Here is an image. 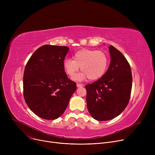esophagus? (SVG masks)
Listing matches in <instances>:
<instances>
[{"label": "esophagus", "mask_w": 155, "mask_h": 155, "mask_svg": "<svg viewBox=\"0 0 155 155\" xmlns=\"http://www.w3.org/2000/svg\"><path fill=\"white\" fill-rule=\"evenodd\" d=\"M77 87H83V86H84V85H83V84H82L77 83Z\"/></svg>", "instance_id": "1"}]
</instances>
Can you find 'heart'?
I'll return each instance as SVG.
<instances>
[{"mask_svg":"<svg viewBox=\"0 0 155 155\" xmlns=\"http://www.w3.org/2000/svg\"><path fill=\"white\" fill-rule=\"evenodd\" d=\"M109 58L107 54L101 50L82 49L73 55V60L65 59L63 68L70 77H73L78 71L80 67L83 72L74 78L82 80L88 78L91 80L101 78L107 70Z\"/></svg>","mask_w":155,"mask_h":155,"instance_id":"heart-1","label":"heart"}]
</instances>
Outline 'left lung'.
Instances as JSON below:
<instances>
[{"instance_id":"1","label":"left lung","mask_w":155,"mask_h":155,"mask_svg":"<svg viewBox=\"0 0 155 155\" xmlns=\"http://www.w3.org/2000/svg\"><path fill=\"white\" fill-rule=\"evenodd\" d=\"M111 60L106 73L98 80L85 85L87 109L93 118L108 120L119 116L129 103L132 88V73L124 56L109 46Z\"/></svg>"}]
</instances>
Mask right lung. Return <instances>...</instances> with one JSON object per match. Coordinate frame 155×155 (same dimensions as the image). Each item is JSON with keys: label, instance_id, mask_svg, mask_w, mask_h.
I'll return each mask as SVG.
<instances>
[{"label": "right lung", "instance_id": "add662e5", "mask_svg": "<svg viewBox=\"0 0 155 155\" xmlns=\"http://www.w3.org/2000/svg\"><path fill=\"white\" fill-rule=\"evenodd\" d=\"M67 46L46 45L30 57L24 69L23 95L29 108L46 120L58 118L66 110L76 83L63 68Z\"/></svg>", "mask_w": 155, "mask_h": 155}]
</instances>
